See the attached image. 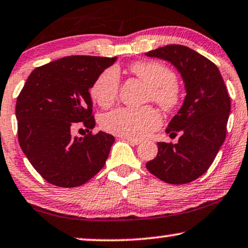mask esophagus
<instances>
[{"label":"esophagus","instance_id":"obj_1","mask_svg":"<svg viewBox=\"0 0 248 248\" xmlns=\"http://www.w3.org/2000/svg\"><path fill=\"white\" fill-rule=\"evenodd\" d=\"M123 139H126L128 142H130L131 144H133V146H138V144L141 143L140 140H137V139H133V138H127V137H124Z\"/></svg>","mask_w":248,"mask_h":248}]
</instances>
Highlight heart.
Segmentation results:
<instances>
[{
  "label": "heart",
  "instance_id": "1",
  "mask_svg": "<svg viewBox=\"0 0 248 248\" xmlns=\"http://www.w3.org/2000/svg\"><path fill=\"white\" fill-rule=\"evenodd\" d=\"M131 72L150 88L149 98L172 110L181 100V91L176 84V76L172 69L155 61H141L131 66ZM120 89V74L116 68H108L101 73L90 89V94L102 108L114 104ZM160 116L152 107H122L109 111L101 118L104 130L116 136L133 138L147 137L160 125Z\"/></svg>",
  "mask_w": 248,
  "mask_h": 248
}]
</instances>
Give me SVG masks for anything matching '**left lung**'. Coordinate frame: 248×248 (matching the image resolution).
Listing matches in <instances>:
<instances>
[{
  "label": "left lung",
  "mask_w": 248,
  "mask_h": 248,
  "mask_svg": "<svg viewBox=\"0 0 248 248\" xmlns=\"http://www.w3.org/2000/svg\"><path fill=\"white\" fill-rule=\"evenodd\" d=\"M175 67L185 83L181 108L166 127L176 143L158 142V154L146 164L152 174L171 185L194 181L207 171L226 139L230 98L220 70L196 51L172 44L144 53Z\"/></svg>",
  "instance_id": "1"
}]
</instances>
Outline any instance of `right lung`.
I'll return each instance as SVG.
<instances>
[{
    "mask_svg": "<svg viewBox=\"0 0 248 248\" xmlns=\"http://www.w3.org/2000/svg\"><path fill=\"white\" fill-rule=\"evenodd\" d=\"M116 60L65 57L37 67L28 76L16 105L19 144L47 182L78 187L106 164L115 141L111 134L99 131L78 138L72 131L77 125L88 130L95 126L89 90Z\"/></svg>",
    "mask_w": 248,
    "mask_h": 248,
    "instance_id": "1",
    "label": "right lung"
}]
</instances>
